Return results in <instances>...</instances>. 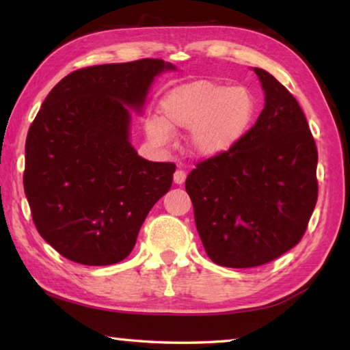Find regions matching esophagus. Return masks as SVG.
Segmentation results:
<instances>
[{"instance_id":"34e87169","label":"esophagus","mask_w":350,"mask_h":350,"mask_svg":"<svg viewBox=\"0 0 350 350\" xmlns=\"http://www.w3.org/2000/svg\"><path fill=\"white\" fill-rule=\"evenodd\" d=\"M173 179H174V183H176V185H182V183L185 182V179H187L185 171H183V170H177L176 173H174V177H173Z\"/></svg>"}]
</instances>
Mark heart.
<instances>
[{
  "instance_id": "b5f03b06",
  "label": "heart",
  "mask_w": 350,
  "mask_h": 350,
  "mask_svg": "<svg viewBox=\"0 0 350 350\" xmlns=\"http://www.w3.org/2000/svg\"><path fill=\"white\" fill-rule=\"evenodd\" d=\"M254 98L244 86L194 80L170 90L161 100L159 117L145 120V134L156 146L171 142V131H189L188 150L196 157L213 159L244 139L254 118Z\"/></svg>"
}]
</instances>
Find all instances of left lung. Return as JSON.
<instances>
[{"label":"left lung","mask_w":350,"mask_h":350,"mask_svg":"<svg viewBox=\"0 0 350 350\" xmlns=\"http://www.w3.org/2000/svg\"><path fill=\"white\" fill-rule=\"evenodd\" d=\"M253 70L265 96L254 126L185 182L206 254L232 269L267 264L298 244L318 198V151L303 109L273 75Z\"/></svg>","instance_id":"8db88e82"}]
</instances>
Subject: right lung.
Returning <instances> with one entry per match:
<instances>
[{"label":"right lung","instance_id":"right-lung-1","mask_svg":"<svg viewBox=\"0 0 350 350\" xmlns=\"http://www.w3.org/2000/svg\"><path fill=\"white\" fill-rule=\"evenodd\" d=\"M170 70L154 58L79 69L41 105L26 139L25 193L41 238L62 256L120 262L170 191L176 165L146 161L131 145L133 112Z\"/></svg>","mask_w":350,"mask_h":350}]
</instances>
